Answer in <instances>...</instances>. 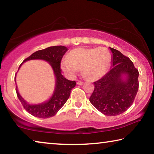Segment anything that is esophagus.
I'll use <instances>...</instances> for the list:
<instances>
[{
	"instance_id": "esophagus-1",
	"label": "esophagus",
	"mask_w": 154,
	"mask_h": 154,
	"mask_svg": "<svg viewBox=\"0 0 154 154\" xmlns=\"http://www.w3.org/2000/svg\"><path fill=\"white\" fill-rule=\"evenodd\" d=\"M77 83L78 85H83V83H83V82H82V81H78V82H77Z\"/></svg>"
}]
</instances>
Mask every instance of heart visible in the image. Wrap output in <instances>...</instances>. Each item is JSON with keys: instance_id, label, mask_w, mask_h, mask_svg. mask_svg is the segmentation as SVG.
<instances>
[{"instance_id": "heart-1", "label": "heart", "mask_w": 154, "mask_h": 154, "mask_svg": "<svg viewBox=\"0 0 154 154\" xmlns=\"http://www.w3.org/2000/svg\"><path fill=\"white\" fill-rule=\"evenodd\" d=\"M111 63V54L105 48H79L72 50L62 62V69L72 77L82 68V73L89 80H96L105 75Z\"/></svg>"}]
</instances>
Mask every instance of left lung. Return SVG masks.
I'll list each match as a JSON object with an SVG mask.
<instances>
[{"label": "left lung", "mask_w": 154, "mask_h": 154, "mask_svg": "<svg viewBox=\"0 0 154 154\" xmlns=\"http://www.w3.org/2000/svg\"><path fill=\"white\" fill-rule=\"evenodd\" d=\"M113 53L111 69L96 82L90 98L92 105L107 116L122 114L133 103L139 90V71L133 62L120 51L110 48ZM127 75L122 80V75Z\"/></svg>", "instance_id": "1"}]
</instances>
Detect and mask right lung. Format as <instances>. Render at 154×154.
Here are the masks:
<instances>
[{"label":"right lung","instance_id":"right-lung-1","mask_svg":"<svg viewBox=\"0 0 154 154\" xmlns=\"http://www.w3.org/2000/svg\"><path fill=\"white\" fill-rule=\"evenodd\" d=\"M67 50L68 49L66 47L62 45L49 47L46 49L36 51L23 61V62H24L29 60L41 59L49 62L54 70L56 78V89L52 97L48 102L40 105H28L20 95L16 86L15 90L18 99L20 100L25 110L32 116L44 119L51 118L55 116L69 98L71 91L76 85V82L68 80L61 74V60ZM22 63L20 65L19 69Z\"/></svg>","mask_w":154,"mask_h":154}]
</instances>
